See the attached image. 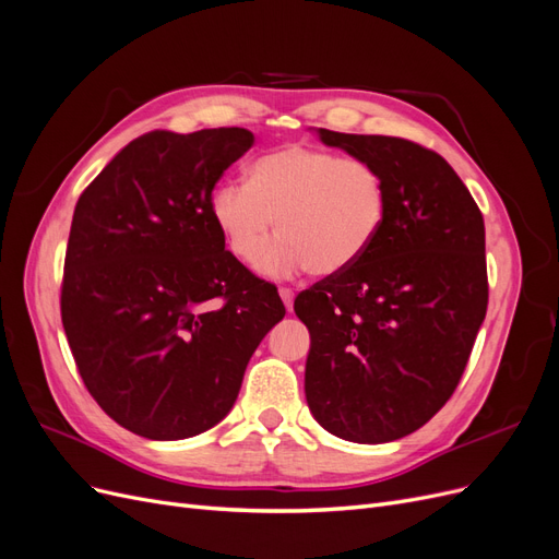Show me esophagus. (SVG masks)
<instances>
[{
  "label": "esophagus",
  "instance_id": "34e87169",
  "mask_svg": "<svg viewBox=\"0 0 559 559\" xmlns=\"http://www.w3.org/2000/svg\"><path fill=\"white\" fill-rule=\"evenodd\" d=\"M280 296H282V300H284L286 310H292V306H294V292L286 289V286H280Z\"/></svg>",
  "mask_w": 559,
  "mask_h": 559
}]
</instances>
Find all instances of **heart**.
Segmentation results:
<instances>
[{
	"label": "heart",
	"mask_w": 559,
	"mask_h": 559,
	"mask_svg": "<svg viewBox=\"0 0 559 559\" xmlns=\"http://www.w3.org/2000/svg\"><path fill=\"white\" fill-rule=\"evenodd\" d=\"M212 214L235 257L257 261L261 273L280 277L308 267L312 275H333L378 240L386 186L364 158L286 144L253 160L245 183H218ZM275 223L281 235L264 250Z\"/></svg>",
	"instance_id": "obj_1"
}]
</instances>
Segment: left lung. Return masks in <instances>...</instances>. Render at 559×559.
Here are the masks:
<instances>
[{
  "label": "left lung",
  "mask_w": 559,
  "mask_h": 559,
  "mask_svg": "<svg viewBox=\"0 0 559 559\" xmlns=\"http://www.w3.org/2000/svg\"><path fill=\"white\" fill-rule=\"evenodd\" d=\"M317 134L382 175L386 218L359 261L294 300L310 331L308 408L343 441H399L450 401L485 321L483 214L452 165L427 146L326 128Z\"/></svg>",
  "instance_id": "8db88e82"
}]
</instances>
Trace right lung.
<instances>
[{"instance_id":"right-lung-1","label":"right lung","mask_w":559,"mask_h":559,"mask_svg":"<svg viewBox=\"0 0 559 559\" xmlns=\"http://www.w3.org/2000/svg\"><path fill=\"white\" fill-rule=\"evenodd\" d=\"M253 144L247 128L151 130L81 193L62 277L79 376L116 425L151 441L216 427L251 354L286 310L226 249L212 191Z\"/></svg>"}]
</instances>
